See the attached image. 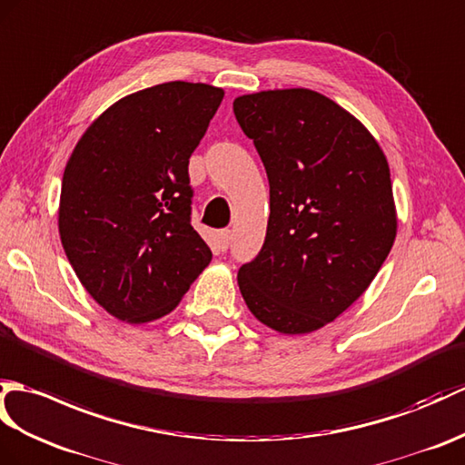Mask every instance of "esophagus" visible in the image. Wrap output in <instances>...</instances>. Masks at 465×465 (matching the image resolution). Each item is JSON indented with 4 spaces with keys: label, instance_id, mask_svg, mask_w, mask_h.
<instances>
[{
    "label": "esophagus",
    "instance_id": "obj_1",
    "mask_svg": "<svg viewBox=\"0 0 465 465\" xmlns=\"http://www.w3.org/2000/svg\"><path fill=\"white\" fill-rule=\"evenodd\" d=\"M215 243H218V250L225 252L230 247V230H222L215 235Z\"/></svg>",
    "mask_w": 465,
    "mask_h": 465
}]
</instances>
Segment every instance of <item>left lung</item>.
<instances>
[{
  "label": "left lung",
  "mask_w": 465,
  "mask_h": 465,
  "mask_svg": "<svg viewBox=\"0 0 465 465\" xmlns=\"http://www.w3.org/2000/svg\"><path fill=\"white\" fill-rule=\"evenodd\" d=\"M269 180L262 252L237 285L257 321L283 334L329 325L359 299L396 240L391 168L359 118L311 89L233 101Z\"/></svg>",
  "instance_id": "1"
}]
</instances>
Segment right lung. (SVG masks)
Listing matches in <instances>:
<instances>
[{
  "mask_svg": "<svg viewBox=\"0 0 465 465\" xmlns=\"http://www.w3.org/2000/svg\"><path fill=\"white\" fill-rule=\"evenodd\" d=\"M223 89L172 81L111 104L64 166L59 235L83 287L118 321L174 311L212 262L192 228L188 162Z\"/></svg>",
  "mask_w": 465,
  "mask_h": 465,
  "instance_id": "1",
  "label": "right lung"
}]
</instances>
